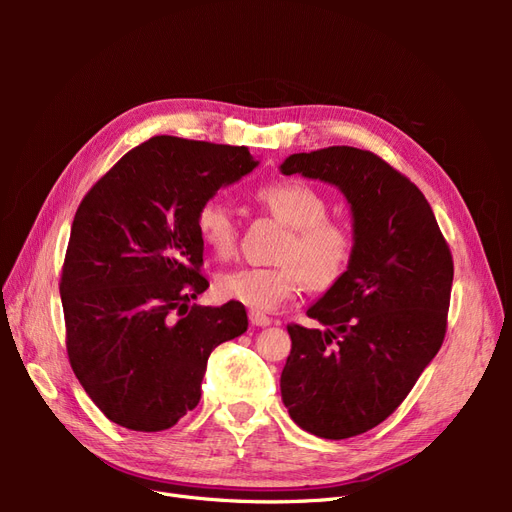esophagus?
Instances as JSON below:
<instances>
[{
	"instance_id": "esophagus-1",
	"label": "esophagus",
	"mask_w": 512,
	"mask_h": 512,
	"mask_svg": "<svg viewBox=\"0 0 512 512\" xmlns=\"http://www.w3.org/2000/svg\"><path fill=\"white\" fill-rule=\"evenodd\" d=\"M250 322L254 324V327H269V324H273V318H269L267 314H262V312H250Z\"/></svg>"
}]
</instances>
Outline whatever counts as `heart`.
<instances>
[{
	"label": "heart",
	"instance_id": "b5f03b06",
	"mask_svg": "<svg viewBox=\"0 0 512 512\" xmlns=\"http://www.w3.org/2000/svg\"><path fill=\"white\" fill-rule=\"evenodd\" d=\"M258 200L290 228L280 267H241L222 273L215 292L224 301L271 312L299 292L303 280L318 290L342 280L354 256V237L346 224L329 220V203L316 188L297 179L273 181L258 190ZM196 228L215 256H230L237 245L235 211L222 198L198 207Z\"/></svg>",
	"mask_w": 512,
	"mask_h": 512
}]
</instances>
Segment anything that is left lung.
<instances>
[{"mask_svg":"<svg viewBox=\"0 0 512 512\" xmlns=\"http://www.w3.org/2000/svg\"><path fill=\"white\" fill-rule=\"evenodd\" d=\"M280 170L335 185L350 205L352 262L307 309L324 331L288 327L280 386L301 429L352 438L391 416L438 354L453 256L423 192L371 151L292 153Z\"/></svg>","mask_w":512,"mask_h":512,"instance_id":"8db88e82","label":"left lung"}]
</instances>
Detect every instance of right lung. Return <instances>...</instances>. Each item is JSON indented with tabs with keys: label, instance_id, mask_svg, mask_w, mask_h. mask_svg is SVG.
Masks as SVG:
<instances>
[{
	"label": "right lung",
	"instance_id": "right-lung-1",
	"mask_svg": "<svg viewBox=\"0 0 512 512\" xmlns=\"http://www.w3.org/2000/svg\"><path fill=\"white\" fill-rule=\"evenodd\" d=\"M258 166L247 147L153 136L76 209L61 271L70 365L108 421L164 431L200 401L209 354L247 331L241 303L200 307L196 213Z\"/></svg>",
	"mask_w": 512,
	"mask_h": 512
}]
</instances>
